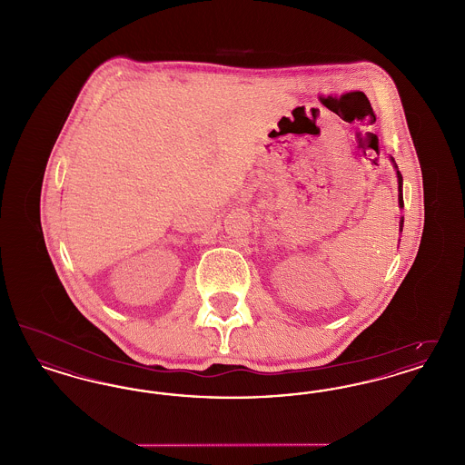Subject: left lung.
<instances>
[{
    "label": "left lung",
    "mask_w": 465,
    "mask_h": 465,
    "mask_svg": "<svg viewBox=\"0 0 465 465\" xmlns=\"http://www.w3.org/2000/svg\"><path fill=\"white\" fill-rule=\"evenodd\" d=\"M391 160H392V163H394V169H396V174H398L399 207L402 209V207H404V202H402V176H401V173L398 171V165H396L394 158H391ZM402 223H404V220L401 218V222H399V232H402Z\"/></svg>",
    "instance_id": "left-lung-1"
}]
</instances>
